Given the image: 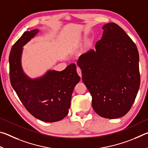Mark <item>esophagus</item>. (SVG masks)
Segmentation results:
<instances>
[{
	"instance_id": "1",
	"label": "esophagus",
	"mask_w": 148,
	"mask_h": 148,
	"mask_svg": "<svg viewBox=\"0 0 148 148\" xmlns=\"http://www.w3.org/2000/svg\"><path fill=\"white\" fill-rule=\"evenodd\" d=\"M76 71H77V74H78L79 76L80 77H82V71H81V69H80V68H79V67H77Z\"/></svg>"
}]
</instances>
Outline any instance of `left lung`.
I'll return each mask as SVG.
<instances>
[{"instance_id": "left-lung-1", "label": "left lung", "mask_w": 148, "mask_h": 148, "mask_svg": "<svg viewBox=\"0 0 148 148\" xmlns=\"http://www.w3.org/2000/svg\"><path fill=\"white\" fill-rule=\"evenodd\" d=\"M102 29L95 49L81 55L77 63L95 112L116 119L129 111L138 91L139 54L133 41L116 23L105 24Z\"/></svg>"}]
</instances>
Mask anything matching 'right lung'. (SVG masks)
I'll return each mask as SVG.
<instances>
[{
    "instance_id": "1",
    "label": "right lung",
    "mask_w": 148,
    "mask_h": 148,
    "mask_svg": "<svg viewBox=\"0 0 148 148\" xmlns=\"http://www.w3.org/2000/svg\"><path fill=\"white\" fill-rule=\"evenodd\" d=\"M38 29L25 31L12 47L9 57L12 87L28 112L45 122H56L69 114L72 92L80 80L75 64L62 71L48 70L31 78L22 68L23 46L38 33Z\"/></svg>"
}]
</instances>
